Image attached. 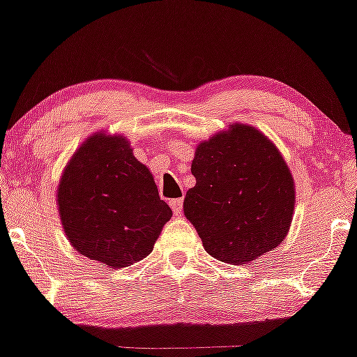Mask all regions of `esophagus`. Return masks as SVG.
<instances>
[{
	"label": "esophagus",
	"mask_w": 357,
	"mask_h": 357,
	"mask_svg": "<svg viewBox=\"0 0 357 357\" xmlns=\"http://www.w3.org/2000/svg\"><path fill=\"white\" fill-rule=\"evenodd\" d=\"M169 206H171V210H173L174 215H181V211H183V198L171 199Z\"/></svg>",
	"instance_id": "34e87169"
}]
</instances>
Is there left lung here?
<instances>
[{
    "label": "left lung",
    "instance_id": "1",
    "mask_svg": "<svg viewBox=\"0 0 357 357\" xmlns=\"http://www.w3.org/2000/svg\"><path fill=\"white\" fill-rule=\"evenodd\" d=\"M195 188L184 215L203 247L227 264H247L284 241L292 221L294 179L277 147L257 129L235 124L198 146Z\"/></svg>",
    "mask_w": 357,
    "mask_h": 357
}]
</instances>
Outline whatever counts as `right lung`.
Returning <instances> with one entry per match:
<instances>
[{"label": "right lung", "instance_id": "add662e5", "mask_svg": "<svg viewBox=\"0 0 357 357\" xmlns=\"http://www.w3.org/2000/svg\"><path fill=\"white\" fill-rule=\"evenodd\" d=\"M56 199L72 247L112 268L149 255L173 216L122 136L89 137L61 176Z\"/></svg>", "mask_w": 357, "mask_h": 357}]
</instances>
